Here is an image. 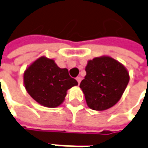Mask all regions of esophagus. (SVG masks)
Here are the masks:
<instances>
[{"label":"esophagus","instance_id":"obj_1","mask_svg":"<svg viewBox=\"0 0 148 148\" xmlns=\"http://www.w3.org/2000/svg\"><path fill=\"white\" fill-rule=\"evenodd\" d=\"M76 80L78 81V84H80V82H81V80H82V78L81 77H77L76 78Z\"/></svg>","mask_w":148,"mask_h":148}]
</instances>
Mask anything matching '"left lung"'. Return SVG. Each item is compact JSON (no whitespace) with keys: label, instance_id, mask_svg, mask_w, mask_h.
Returning <instances> with one entry per match:
<instances>
[{"label":"left lung","instance_id":"obj_1","mask_svg":"<svg viewBox=\"0 0 148 148\" xmlns=\"http://www.w3.org/2000/svg\"><path fill=\"white\" fill-rule=\"evenodd\" d=\"M86 76L80 83L88 107L104 110L115 106L130 81L125 67L109 56L96 57L88 62Z\"/></svg>","mask_w":148,"mask_h":148}]
</instances>
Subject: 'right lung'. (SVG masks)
Segmentation results:
<instances>
[{"label": "right lung", "instance_id": "add662e5", "mask_svg": "<svg viewBox=\"0 0 148 148\" xmlns=\"http://www.w3.org/2000/svg\"><path fill=\"white\" fill-rule=\"evenodd\" d=\"M25 88L39 104L50 108L64 101L67 90L78 85L67 69H60L52 59L42 56L36 60L23 74Z\"/></svg>", "mask_w": 148, "mask_h": 148}]
</instances>
